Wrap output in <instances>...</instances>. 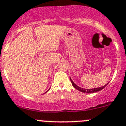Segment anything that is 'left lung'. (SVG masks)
<instances>
[{"label":"left lung","mask_w":126,"mask_h":126,"mask_svg":"<svg viewBox=\"0 0 126 126\" xmlns=\"http://www.w3.org/2000/svg\"><path fill=\"white\" fill-rule=\"evenodd\" d=\"M70 80H71V84H72L73 86L75 89H76V90H78V91H81V92H82V93H96V92H97V91H101V90H103V88H105V87L106 86L107 84H108H108H105V85L103 86L99 87V88H93V89H85V88H81V87H79V86H78L76 85V84H75L73 81V80L71 79V78L70 77Z\"/></svg>","instance_id":"left-lung-1"}]
</instances>
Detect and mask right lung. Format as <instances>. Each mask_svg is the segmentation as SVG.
I'll use <instances>...</instances> for the list:
<instances>
[{
	"label": "right lung",
	"instance_id": "add662e5",
	"mask_svg": "<svg viewBox=\"0 0 126 126\" xmlns=\"http://www.w3.org/2000/svg\"><path fill=\"white\" fill-rule=\"evenodd\" d=\"M49 90H50V89H49ZM49 90H48V91H49ZM47 92H46V93H47Z\"/></svg>",
	"mask_w": 126,
	"mask_h": 126
}]
</instances>
